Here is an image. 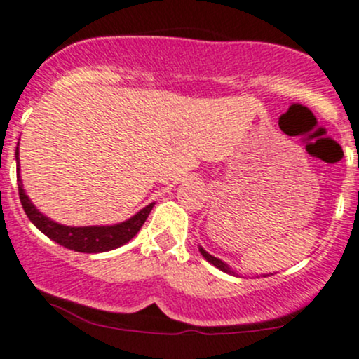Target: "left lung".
Returning a JSON list of instances; mask_svg holds the SVG:
<instances>
[{
    "instance_id": "left-lung-1",
    "label": "left lung",
    "mask_w": 359,
    "mask_h": 359,
    "mask_svg": "<svg viewBox=\"0 0 359 359\" xmlns=\"http://www.w3.org/2000/svg\"><path fill=\"white\" fill-rule=\"evenodd\" d=\"M199 251H201V255H203V257H204L205 259H208L209 263H212V265L216 266V269L222 270V271H224V273H229V275H236V273H234V271H233L231 269H229L228 265H226L224 262H221L219 258H216V257H212V255H209L208 251H205L204 248H199ZM236 277H238V275H236ZM263 277H265V275H263Z\"/></svg>"
}]
</instances>
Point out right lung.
Masks as SVG:
<instances>
[{"mask_svg":"<svg viewBox=\"0 0 359 359\" xmlns=\"http://www.w3.org/2000/svg\"><path fill=\"white\" fill-rule=\"evenodd\" d=\"M16 158V180H18V194L22 205L27 212L28 219H30L36 228L42 231L45 236H48L64 248L81 251V253H102V251H109L114 248H119L125 243H128L131 238L140 231L143 222L147 221L148 214H150L154 204H148L142 211L135 214L128 221L119 222V224L113 226H82V228H72V226H64L59 222L52 221L50 217L43 216L39 209L32 204L28 196L25 194L23 182L20 179V154L18 147L15 150Z\"/></svg>","mask_w":359,"mask_h":359,"instance_id":"right-lung-1","label":"right lung"}]
</instances>
